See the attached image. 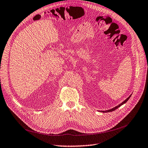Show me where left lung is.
Returning <instances> with one entry per match:
<instances>
[{
	"mask_svg": "<svg viewBox=\"0 0 148 148\" xmlns=\"http://www.w3.org/2000/svg\"><path fill=\"white\" fill-rule=\"evenodd\" d=\"M131 95H130L129 97H128L125 100H124L123 102L121 103H120V105H119L118 106H115V107H114V108H112V109H111V110H107V111H100V112H112V111H115V110H117V109L118 108H119V107H120L121 105H123V104H125L126 102H127V101L130 99V98L131 97Z\"/></svg>",
	"mask_w": 148,
	"mask_h": 148,
	"instance_id": "obj_1",
	"label": "left lung"
}]
</instances>
